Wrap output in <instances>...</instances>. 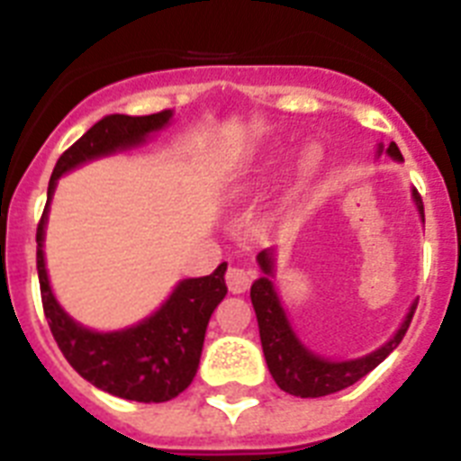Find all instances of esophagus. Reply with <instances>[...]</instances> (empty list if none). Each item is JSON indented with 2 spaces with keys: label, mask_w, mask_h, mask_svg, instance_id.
<instances>
[{
  "label": "esophagus",
  "mask_w": 461,
  "mask_h": 461,
  "mask_svg": "<svg viewBox=\"0 0 461 461\" xmlns=\"http://www.w3.org/2000/svg\"><path fill=\"white\" fill-rule=\"evenodd\" d=\"M251 279H254V272L251 270H244V267H228L226 272V284H228V291L230 293H244L249 288Z\"/></svg>",
  "instance_id": "34e87169"
}]
</instances>
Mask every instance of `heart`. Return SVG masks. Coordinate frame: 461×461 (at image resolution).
<instances>
[{
    "label": "heart",
    "mask_w": 461,
    "mask_h": 461,
    "mask_svg": "<svg viewBox=\"0 0 461 461\" xmlns=\"http://www.w3.org/2000/svg\"><path fill=\"white\" fill-rule=\"evenodd\" d=\"M321 161V149L319 145H304L303 149H300V157H297V168L303 170V173H307V170L316 168Z\"/></svg>",
    "instance_id": "obj_1"
}]
</instances>
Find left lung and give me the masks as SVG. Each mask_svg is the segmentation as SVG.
<instances>
[{"mask_svg": "<svg viewBox=\"0 0 461 461\" xmlns=\"http://www.w3.org/2000/svg\"><path fill=\"white\" fill-rule=\"evenodd\" d=\"M383 152V145H378V154ZM388 157L394 161H404L402 152L394 142H390L385 149ZM413 201L418 205L422 221H425V207H422L420 194L413 189ZM258 266L263 270V276L254 281L251 286V304H254L256 319H258V332L260 344H263V356H266L267 369H270L272 378L284 393L295 394V397H325V394L339 393V390L348 388L362 376H367L372 369H376L390 353L399 346V341L404 339L406 330H409L413 312L418 303L406 313L402 328L394 332L393 339L385 346L376 348L369 356L356 357V360H325V357L316 356L297 339L293 332L291 323L286 319V312L281 307L279 295L275 291L272 276H275V251L263 249L258 254Z\"/></svg>", "mask_w": 461, "mask_h": 461, "instance_id": "8db88e82", "label": "left lung"}]
</instances>
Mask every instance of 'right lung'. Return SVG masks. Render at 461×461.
<instances>
[{
    "label": "right lung",
    "mask_w": 461,
    "mask_h": 461,
    "mask_svg": "<svg viewBox=\"0 0 461 461\" xmlns=\"http://www.w3.org/2000/svg\"><path fill=\"white\" fill-rule=\"evenodd\" d=\"M170 117V110H161L142 117L108 115L96 122L57 161L48 185L46 210L36 228L41 303L59 351L64 353L68 365L92 385L115 397L145 404L168 402L189 388L194 381L210 316L228 293L223 281L226 263L207 276L180 281L168 300L133 328L94 332L76 323L52 295L43 258V238L50 198L55 194L57 180L64 173L87 164L92 158L136 148L148 140V136L164 129Z\"/></svg>",
    "instance_id": "obj_1"
}]
</instances>
